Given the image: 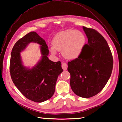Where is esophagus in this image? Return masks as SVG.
I'll return each instance as SVG.
<instances>
[{
	"instance_id": "obj_1",
	"label": "esophagus",
	"mask_w": 122,
	"mask_h": 122,
	"mask_svg": "<svg viewBox=\"0 0 122 122\" xmlns=\"http://www.w3.org/2000/svg\"><path fill=\"white\" fill-rule=\"evenodd\" d=\"M62 68L64 70H66L67 69V68H68V65L67 63H62Z\"/></svg>"
}]
</instances>
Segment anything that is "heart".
I'll return each instance as SVG.
<instances>
[{"instance_id": "1", "label": "heart", "mask_w": 122, "mask_h": 122, "mask_svg": "<svg viewBox=\"0 0 122 122\" xmlns=\"http://www.w3.org/2000/svg\"><path fill=\"white\" fill-rule=\"evenodd\" d=\"M86 40L85 36L81 31L72 29L62 31L54 37L51 51L53 54L62 51V54L65 58L74 60L81 54Z\"/></svg>"}]
</instances>
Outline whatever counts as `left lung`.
Listing matches in <instances>:
<instances>
[{"label": "left lung", "instance_id": "8db88e82", "mask_svg": "<svg viewBox=\"0 0 122 122\" xmlns=\"http://www.w3.org/2000/svg\"><path fill=\"white\" fill-rule=\"evenodd\" d=\"M87 44L77 59L68 62L71 88L75 94L84 98L101 91L111 76L113 58L104 37L91 28L83 26Z\"/></svg>", "mask_w": 122, "mask_h": 122}]
</instances>
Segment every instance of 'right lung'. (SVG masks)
Here are the masks:
<instances>
[{
	"mask_svg": "<svg viewBox=\"0 0 122 122\" xmlns=\"http://www.w3.org/2000/svg\"><path fill=\"white\" fill-rule=\"evenodd\" d=\"M30 42L41 45V59L31 69L22 64L20 52ZM49 50L46 42L36 32L32 31L19 39L11 52L10 70L16 87L26 98L36 102H42L54 94L59 75L63 71L61 62L48 59Z\"/></svg>",
	"mask_w": 122,
	"mask_h": 122,
	"instance_id": "obj_1",
	"label": "right lung"
}]
</instances>
